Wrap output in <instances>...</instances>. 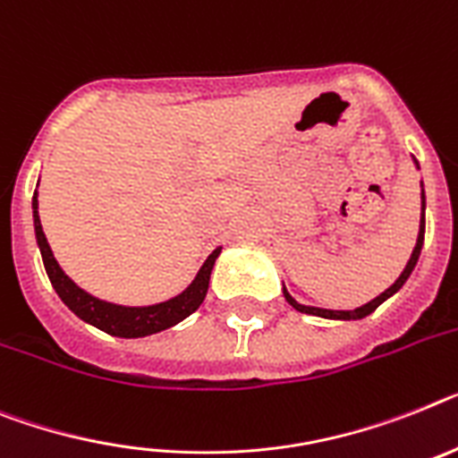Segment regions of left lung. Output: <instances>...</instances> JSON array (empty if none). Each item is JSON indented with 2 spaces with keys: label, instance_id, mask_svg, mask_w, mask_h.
<instances>
[{
  "label": "left lung",
  "instance_id": "1",
  "mask_svg": "<svg viewBox=\"0 0 458 458\" xmlns=\"http://www.w3.org/2000/svg\"><path fill=\"white\" fill-rule=\"evenodd\" d=\"M424 209H426V198H424V188H421V221H419V235H417V244H414L412 256H410V260H407L405 270L401 272V276H398V279H395V282L391 284L386 291H384V293H379L375 301L356 307V310H324V307L301 305V302L295 301V298H291V293H288L286 288H284V298L288 301V305L293 307V310H298V312H302V314H314V317H324V318H340V321H353V318H363V317H368V314L375 312V310H377V307L382 305L384 301H386V298H391L395 291H401L403 284L407 282V276L412 275L414 265H417V260H419V253H421V247H424V230H426Z\"/></svg>",
  "mask_w": 458,
  "mask_h": 458
}]
</instances>
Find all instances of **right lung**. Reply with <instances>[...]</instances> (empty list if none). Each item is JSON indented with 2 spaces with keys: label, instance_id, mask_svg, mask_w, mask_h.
I'll return each mask as SVG.
<instances>
[{
  "label": "right lung",
  "instance_id": "add662e5",
  "mask_svg": "<svg viewBox=\"0 0 458 458\" xmlns=\"http://www.w3.org/2000/svg\"><path fill=\"white\" fill-rule=\"evenodd\" d=\"M32 209L34 233H37V244H39L41 259H44L46 275L51 279L55 293L60 295V301H63L76 317L83 318L86 324L95 326V328L105 330V333L116 337H146L176 326L179 321L191 317V314L202 305V301H205L207 288H209V275L211 270H214V263H216L218 253H221V247L214 249V251L209 253V259H207L205 265L199 267V272L195 275L191 286H188L186 291H182L179 295H174V298H170V301L157 302V305L148 307L114 305V302L99 301L95 295L86 293L83 288L76 286V284L64 275L63 267L57 265L55 256H53L51 247H48L44 228H41L39 211H37L39 209L37 193H34L32 198Z\"/></svg>",
  "mask_w": 458,
  "mask_h": 458
}]
</instances>
